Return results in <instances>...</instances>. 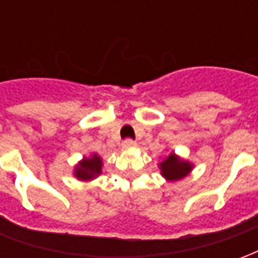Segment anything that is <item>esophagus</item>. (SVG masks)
Returning <instances> with one entry per match:
<instances>
[{"instance_id": "esophagus-1", "label": "esophagus", "mask_w": 258, "mask_h": 258, "mask_svg": "<svg viewBox=\"0 0 258 258\" xmlns=\"http://www.w3.org/2000/svg\"><path fill=\"white\" fill-rule=\"evenodd\" d=\"M134 146H137V144H135V141L130 140V138H127V140H124V142H123V148H124V149H131V148H134Z\"/></svg>"}]
</instances>
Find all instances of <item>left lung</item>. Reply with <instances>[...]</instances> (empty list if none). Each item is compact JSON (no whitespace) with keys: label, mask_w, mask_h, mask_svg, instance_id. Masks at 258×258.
Masks as SVG:
<instances>
[{"label":"left lung","mask_w":258,"mask_h":258,"mask_svg":"<svg viewBox=\"0 0 258 258\" xmlns=\"http://www.w3.org/2000/svg\"><path fill=\"white\" fill-rule=\"evenodd\" d=\"M190 164L184 160H179L178 157L174 156L173 153L160 163V170L162 174L170 181H177V179L184 178L186 174L190 171Z\"/></svg>","instance_id":"obj_1"}]
</instances>
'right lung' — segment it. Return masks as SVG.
I'll return each mask as SVG.
<instances>
[{
  "label": "right lung",
  "mask_w": 258,
  "mask_h": 258,
  "mask_svg": "<svg viewBox=\"0 0 258 258\" xmlns=\"http://www.w3.org/2000/svg\"><path fill=\"white\" fill-rule=\"evenodd\" d=\"M101 168L102 160L98 155H94L90 159L85 157L84 160L76 167V177L79 179H84V181L95 178L96 175L101 174Z\"/></svg>",
  "instance_id": "right-lung-1"
}]
</instances>
